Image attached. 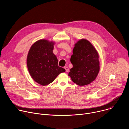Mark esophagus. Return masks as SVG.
Listing matches in <instances>:
<instances>
[{
	"label": "esophagus",
	"instance_id": "obj_1",
	"mask_svg": "<svg viewBox=\"0 0 129 129\" xmlns=\"http://www.w3.org/2000/svg\"><path fill=\"white\" fill-rule=\"evenodd\" d=\"M64 68H65V70H66V72L69 71V68H68V67H67V66H65V67H64Z\"/></svg>",
	"mask_w": 129,
	"mask_h": 129
}]
</instances>
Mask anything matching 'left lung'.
I'll return each instance as SVG.
<instances>
[{"mask_svg": "<svg viewBox=\"0 0 129 129\" xmlns=\"http://www.w3.org/2000/svg\"><path fill=\"white\" fill-rule=\"evenodd\" d=\"M70 62L72 68L68 76L73 82L83 86L93 82L100 70L99 54L91 43L86 39L79 40L73 49Z\"/></svg>", "mask_w": 129, "mask_h": 129, "instance_id": "left-lung-1", "label": "left lung"}]
</instances>
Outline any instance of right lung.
<instances>
[{"mask_svg":"<svg viewBox=\"0 0 129 129\" xmlns=\"http://www.w3.org/2000/svg\"><path fill=\"white\" fill-rule=\"evenodd\" d=\"M54 43L46 40L36 42L30 47L27 58V66L31 78L38 84L45 86L52 82L65 69L58 66L53 54Z\"/></svg>","mask_w":129,"mask_h":129,"instance_id":"right-lung-1","label":"right lung"}]
</instances>
